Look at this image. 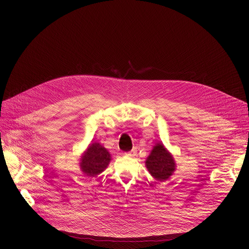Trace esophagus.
Returning <instances> with one entry per match:
<instances>
[{
	"label": "esophagus",
	"instance_id": "esophagus-1",
	"mask_svg": "<svg viewBox=\"0 0 249 249\" xmlns=\"http://www.w3.org/2000/svg\"><path fill=\"white\" fill-rule=\"evenodd\" d=\"M136 153H137L136 149H132L131 151L127 152V153H126V155H127V156H130V158H134V156L136 155Z\"/></svg>",
	"mask_w": 249,
	"mask_h": 249
}]
</instances>
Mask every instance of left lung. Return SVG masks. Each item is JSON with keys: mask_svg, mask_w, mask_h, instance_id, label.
Wrapping results in <instances>:
<instances>
[{"mask_svg": "<svg viewBox=\"0 0 249 249\" xmlns=\"http://www.w3.org/2000/svg\"><path fill=\"white\" fill-rule=\"evenodd\" d=\"M145 166L155 180L164 181L174 175L177 163L173 154L167 150L162 142L159 141L147 156Z\"/></svg>", "mask_w": 249, "mask_h": 249, "instance_id": "8db88e82", "label": "left lung"}]
</instances>
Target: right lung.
<instances>
[{"instance_id": "add662e5", "label": "right lung", "mask_w": 249, "mask_h": 249, "mask_svg": "<svg viewBox=\"0 0 249 249\" xmlns=\"http://www.w3.org/2000/svg\"><path fill=\"white\" fill-rule=\"evenodd\" d=\"M112 160L111 153L98 141H91L80 159L81 172L86 177L95 178L106 169Z\"/></svg>"}]
</instances>
